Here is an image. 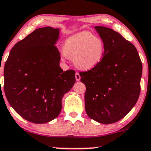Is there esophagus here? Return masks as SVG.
Wrapping results in <instances>:
<instances>
[{"label":"esophagus","mask_w":151,"mask_h":151,"mask_svg":"<svg viewBox=\"0 0 151 151\" xmlns=\"http://www.w3.org/2000/svg\"><path fill=\"white\" fill-rule=\"evenodd\" d=\"M75 79H76V81H79L80 79H81V77H80L79 74L78 73V72H77V73L75 74Z\"/></svg>","instance_id":"esophagus-1"}]
</instances>
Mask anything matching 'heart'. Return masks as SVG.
Returning <instances> with one entry per match:
<instances>
[{
	"label": "heart",
	"mask_w": 151,
	"mask_h": 151,
	"mask_svg": "<svg viewBox=\"0 0 151 151\" xmlns=\"http://www.w3.org/2000/svg\"><path fill=\"white\" fill-rule=\"evenodd\" d=\"M104 51L105 45L102 38L90 32L82 31L70 36L65 41L61 58L63 60L72 58L78 69L90 70L102 62Z\"/></svg>",
	"instance_id": "1"
}]
</instances>
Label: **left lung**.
Wrapping results in <instances>:
<instances>
[{
	"label": "left lung",
	"instance_id": "left-lung-1",
	"mask_svg": "<svg viewBox=\"0 0 151 151\" xmlns=\"http://www.w3.org/2000/svg\"><path fill=\"white\" fill-rule=\"evenodd\" d=\"M105 45L102 62L79 73L86 86L85 109L91 119L116 123L134 107L139 94L142 63L137 49L117 32L95 26Z\"/></svg>",
	"mask_w": 151,
	"mask_h": 151
}]
</instances>
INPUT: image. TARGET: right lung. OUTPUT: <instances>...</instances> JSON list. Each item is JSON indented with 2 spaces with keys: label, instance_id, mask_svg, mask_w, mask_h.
Returning a JSON list of instances; mask_svg holds the SVG:
<instances>
[{
  "label": "right lung",
  "instance_id": "1",
  "mask_svg": "<svg viewBox=\"0 0 151 151\" xmlns=\"http://www.w3.org/2000/svg\"><path fill=\"white\" fill-rule=\"evenodd\" d=\"M59 28H38L11 49L4 68V91L23 118L45 123L59 115L62 98L75 83V71L63 72L55 46Z\"/></svg>",
  "mask_w": 151,
  "mask_h": 151
}]
</instances>
